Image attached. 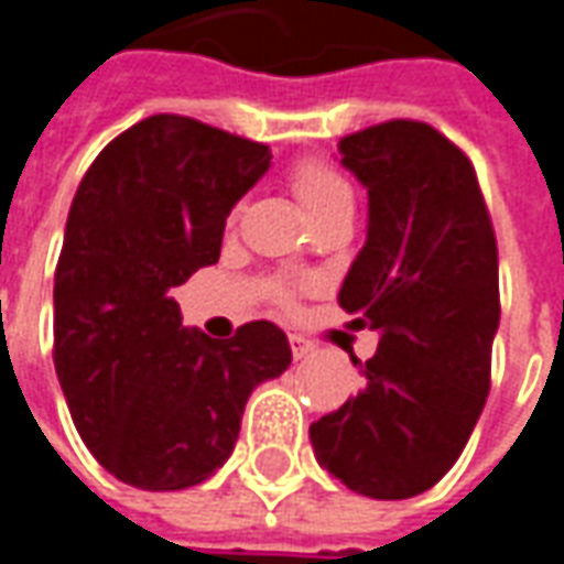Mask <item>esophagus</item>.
Instances as JSON below:
<instances>
[{
  "mask_svg": "<svg viewBox=\"0 0 564 564\" xmlns=\"http://www.w3.org/2000/svg\"><path fill=\"white\" fill-rule=\"evenodd\" d=\"M290 350H293L295 359H305V356L314 354V344L305 341L302 335H290Z\"/></svg>",
  "mask_w": 564,
  "mask_h": 564,
  "instance_id": "obj_1",
  "label": "esophagus"
}]
</instances>
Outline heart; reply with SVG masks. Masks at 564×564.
<instances>
[{
  "instance_id": "heart-1",
  "label": "heart",
  "mask_w": 564,
  "mask_h": 564,
  "mask_svg": "<svg viewBox=\"0 0 564 564\" xmlns=\"http://www.w3.org/2000/svg\"><path fill=\"white\" fill-rule=\"evenodd\" d=\"M290 186H293L299 205L305 208V214L314 223L326 220L335 210H344L354 205V196H350V186L344 181L341 174L332 169L329 162L323 160H299L290 169ZM238 217V210H232V220ZM274 299L281 305H290L295 295L293 283H274Z\"/></svg>"
}]
</instances>
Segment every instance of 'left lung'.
<instances>
[{
    "label": "left lung",
    "mask_w": 564,
    "mask_h": 564,
    "mask_svg": "<svg viewBox=\"0 0 564 564\" xmlns=\"http://www.w3.org/2000/svg\"><path fill=\"white\" fill-rule=\"evenodd\" d=\"M368 189V238L338 293L378 354L356 395L311 423L317 462L359 496H420L468 444L489 395L498 247L471 160L420 120L338 141Z\"/></svg>",
    "instance_id": "obj_1"
}]
</instances>
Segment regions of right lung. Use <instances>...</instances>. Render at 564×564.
I'll use <instances>...</instances> for the list:
<instances>
[{"label":"right lung","mask_w":564,"mask_h":564,"mask_svg":"<svg viewBox=\"0 0 564 564\" xmlns=\"http://www.w3.org/2000/svg\"><path fill=\"white\" fill-rule=\"evenodd\" d=\"M271 150L193 117L153 115L84 174L54 278V366L68 414L102 468L172 492L229 459L262 380L293 362L274 323L229 341L181 326L174 286L220 259L235 202Z\"/></svg>","instance_id":"right-lung-1"}]
</instances>
